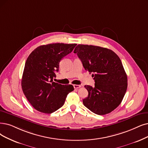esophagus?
Wrapping results in <instances>:
<instances>
[{"label": "esophagus", "mask_w": 148, "mask_h": 148, "mask_svg": "<svg viewBox=\"0 0 148 148\" xmlns=\"http://www.w3.org/2000/svg\"><path fill=\"white\" fill-rule=\"evenodd\" d=\"M73 87H74V88H75V89H78V88H80L81 86L80 85H76V84H74V85H73Z\"/></svg>", "instance_id": "1"}]
</instances>
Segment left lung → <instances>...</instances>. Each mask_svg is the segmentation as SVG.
<instances>
[{
  "label": "left lung",
  "mask_w": 148,
  "mask_h": 148,
  "mask_svg": "<svg viewBox=\"0 0 148 148\" xmlns=\"http://www.w3.org/2000/svg\"><path fill=\"white\" fill-rule=\"evenodd\" d=\"M74 53L80 59L86 70L92 73L95 87L85 86L88 97L82 103L97 115H106L121 103L127 87V78L120 58L103 47L79 44Z\"/></svg>",
  "instance_id": "8db88e82"
}]
</instances>
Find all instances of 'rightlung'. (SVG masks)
Segmentation results:
<instances>
[{"label":"right lung","instance_id":"1","mask_svg":"<svg viewBox=\"0 0 148 148\" xmlns=\"http://www.w3.org/2000/svg\"><path fill=\"white\" fill-rule=\"evenodd\" d=\"M76 44L56 43L40 45L26 61L21 86L28 101L39 112L51 114L64 105L67 95L74 90L72 85L53 82L60 62L70 53Z\"/></svg>","mask_w":148,"mask_h":148}]
</instances>
